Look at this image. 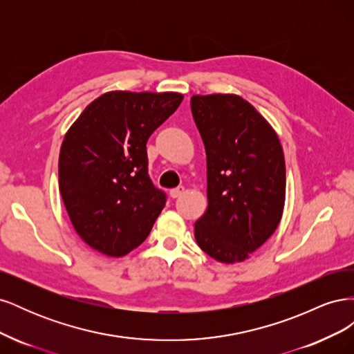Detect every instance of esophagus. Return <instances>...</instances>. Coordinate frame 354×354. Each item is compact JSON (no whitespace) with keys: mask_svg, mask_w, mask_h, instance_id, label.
Masks as SVG:
<instances>
[{"mask_svg":"<svg viewBox=\"0 0 354 354\" xmlns=\"http://www.w3.org/2000/svg\"><path fill=\"white\" fill-rule=\"evenodd\" d=\"M183 194H185V187H177V189H171L169 190V196L173 198V199L180 198Z\"/></svg>","mask_w":354,"mask_h":354,"instance_id":"esophagus-1","label":"esophagus"}]
</instances>
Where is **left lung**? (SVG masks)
Instances as JSON below:
<instances>
[{"mask_svg":"<svg viewBox=\"0 0 354 354\" xmlns=\"http://www.w3.org/2000/svg\"><path fill=\"white\" fill-rule=\"evenodd\" d=\"M190 108L207 153L208 207L195 223L196 242L220 263L245 261L272 236L283 214L279 137L236 94H195Z\"/></svg>","mask_w":354,"mask_h":354,"instance_id":"8db88e82","label":"left lung"}]
</instances>
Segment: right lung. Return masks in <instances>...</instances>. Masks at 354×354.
<instances>
[{
  "instance_id": "right-lung-1",
  "label": "right lung",
  "mask_w": 354,
  "mask_h": 354,
  "mask_svg": "<svg viewBox=\"0 0 354 354\" xmlns=\"http://www.w3.org/2000/svg\"><path fill=\"white\" fill-rule=\"evenodd\" d=\"M183 94L108 91L63 138L59 189L72 226L93 250L122 257L151 233L165 194L147 174L146 143Z\"/></svg>"
}]
</instances>
